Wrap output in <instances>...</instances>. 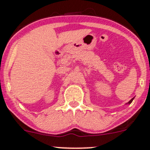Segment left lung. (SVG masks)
<instances>
[{
    "label": "left lung",
    "instance_id": "left-lung-1",
    "mask_svg": "<svg viewBox=\"0 0 150 150\" xmlns=\"http://www.w3.org/2000/svg\"><path fill=\"white\" fill-rule=\"evenodd\" d=\"M133 98H132V99H131V100H130V101H129V102H128V103H129V104H130V103H131V102H132V101H133Z\"/></svg>",
    "mask_w": 150,
    "mask_h": 150
}]
</instances>
